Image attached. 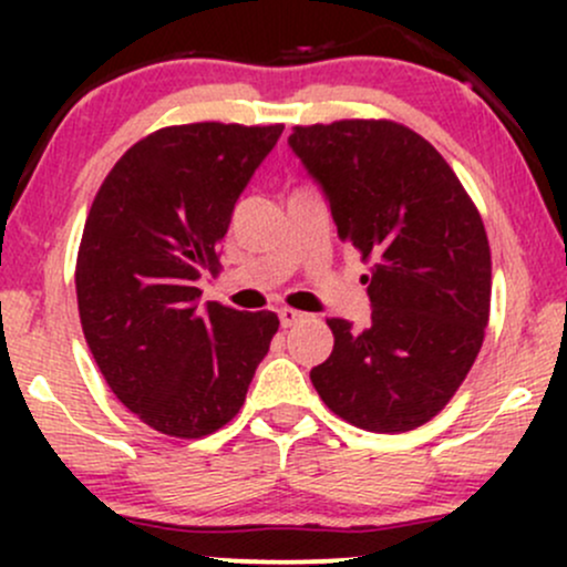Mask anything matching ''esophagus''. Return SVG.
<instances>
[{"instance_id":"obj_1","label":"esophagus","mask_w":567,"mask_h":567,"mask_svg":"<svg viewBox=\"0 0 567 567\" xmlns=\"http://www.w3.org/2000/svg\"><path fill=\"white\" fill-rule=\"evenodd\" d=\"M303 320H306L303 311L290 309V306H282V309H279V322H282V328H292V324H298Z\"/></svg>"}]
</instances>
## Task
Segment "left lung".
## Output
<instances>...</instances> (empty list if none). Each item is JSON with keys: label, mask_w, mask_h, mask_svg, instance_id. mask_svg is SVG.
I'll return each instance as SVG.
<instances>
[{"label": "left lung", "mask_w": 567, "mask_h": 567, "mask_svg": "<svg viewBox=\"0 0 567 567\" xmlns=\"http://www.w3.org/2000/svg\"><path fill=\"white\" fill-rule=\"evenodd\" d=\"M292 152L320 181L341 243L370 264V328L328 320L333 351L311 370L338 419L410 432L451 402L491 317V245L458 175L392 120L298 125Z\"/></svg>", "instance_id": "obj_1"}]
</instances>
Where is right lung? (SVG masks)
I'll list each match as a JSON object with an SVG mask.
<instances>
[{"label": "right lung", "mask_w": 567, "mask_h": 567, "mask_svg": "<svg viewBox=\"0 0 567 567\" xmlns=\"http://www.w3.org/2000/svg\"><path fill=\"white\" fill-rule=\"evenodd\" d=\"M285 125L192 122L148 133L103 178L76 252L84 341L127 410L181 440L226 426L269 351L275 311L199 303L234 202Z\"/></svg>", "instance_id": "1"}]
</instances>
